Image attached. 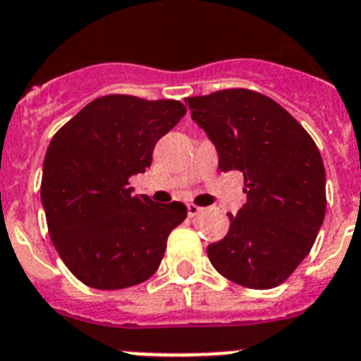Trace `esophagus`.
<instances>
[{
  "mask_svg": "<svg viewBox=\"0 0 361 361\" xmlns=\"http://www.w3.org/2000/svg\"><path fill=\"white\" fill-rule=\"evenodd\" d=\"M200 213H202V207L195 206V204H188V214H190L191 218L197 216V214H200Z\"/></svg>",
  "mask_w": 361,
  "mask_h": 361,
  "instance_id": "esophagus-1",
  "label": "esophagus"
}]
</instances>
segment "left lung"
<instances>
[{
    "mask_svg": "<svg viewBox=\"0 0 361 361\" xmlns=\"http://www.w3.org/2000/svg\"><path fill=\"white\" fill-rule=\"evenodd\" d=\"M191 118L238 170L247 202L229 213V233L207 245L211 264L233 283L269 290L308 256L326 214V170L312 135L272 98L224 89L186 98Z\"/></svg>",
    "mask_w": 361,
    "mask_h": 361,
    "instance_id": "obj_1",
    "label": "left lung"
}]
</instances>
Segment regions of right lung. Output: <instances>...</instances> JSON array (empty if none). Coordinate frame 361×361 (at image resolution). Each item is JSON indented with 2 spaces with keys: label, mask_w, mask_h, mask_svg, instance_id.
<instances>
[{
  "label": "right lung",
  "mask_w": 361,
  "mask_h": 361,
  "mask_svg": "<svg viewBox=\"0 0 361 361\" xmlns=\"http://www.w3.org/2000/svg\"><path fill=\"white\" fill-rule=\"evenodd\" d=\"M184 114L178 100L107 94L49 141L41 183L48 233L69 272L91 288H128L154 276L186 218L184 204H155L128 188Z\"/></svg>",
  "instance_id": "obj_1"
}]
</instances>
